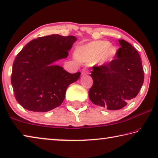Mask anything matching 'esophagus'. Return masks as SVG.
<instances>
[{"instance_id":"esophagus-1","label":"esophagus","mask_w":158,"mask_h":158,"mask_svg":"<svg viewBox=\"0 0 158 158\" xmlns=\"http://www.w3.org/2000/svg\"><path fill=\"white\" fill-rule=\"evenodd\" d=\"M87 74H88V71H87L86 69L82 70V76H85V75H87Z\"/></svg>"}]
</instances>
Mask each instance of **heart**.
Here are the masks:
<instances>
[{
  "instance_id": "heart-1",
  "label": "heart",
  "mask_w": 158,
  "mask_h": 158,
  "mask_svg": "<svg viewBox=\"0 0 158 158\" xmlns=\"http://www.w3.org/2000/svg\"><path fill=\"white\" fill-rule=\"evenodd\" d=\"M117 53L115 46L110 44L108 41H94L77 47L76 56L80 61L96 63L100 65L108 64L112 61Z\"/></svg>"
}]
</instances>
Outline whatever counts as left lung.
Listing matches in <instances>:
<instances>
[{
	"instance_id": "8db88e82",
	"label": "left lung",
	"mask_w": 158,
	"mask_h": 158,
	"mask_svg": "<svg viewBox=\"0 0 158 158\" xmlns=\"http://www.w3.org/2000/svg\"><path fill=\"white\" fill-rule=\"evenodd\" d=\"M121 47L117 59L108 64L93 66L90 76L93 85L89 98L93 104L109 110L123 108L135 98L143 84L141 59L135 48L125 40H118Z\"/></svg>"
}]
</instances>
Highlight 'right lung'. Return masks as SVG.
Listing matches in <instances>:
<instances>
[{"label":"right lung","mask_w":158,"mask_h":158,"mask_svg":"<svg viewBox=\"0 0 158 158\" xmlns=\"http://www.w3.org/2000/svg\"><path fill=\"white\" fill-rule=\"evenodd\" d=\"M76 40L74 36L59 35L38 37L17 55L11 83L16 100L23 107L45 112L62 104L67 87L77 81L81 73L71 74L55 63L66 59Z\"/></svg>","instance_id":"right-lung-1"}]
</instances>
